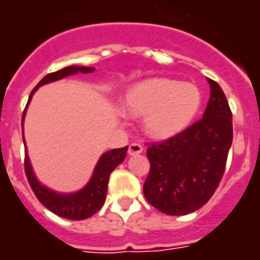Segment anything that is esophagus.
Listing matches in <instances>:
<instances>
[{"label": "esophagus", "mask_w": 260, "mask_h": 260, "mask_svg": "<svg viewBox=\"0 0 260 260\" xmlns=\"http://www.w3.org/2000/svg\"><path fill=\"white\" fill-rule=\"evenodd\" d=\"M144 152V148H142V145L137 144V142H133V144L128 145V154L130 156H137V154H140V153Z\"/></svg>", "instance_id": "34e87169"}]
</instances>
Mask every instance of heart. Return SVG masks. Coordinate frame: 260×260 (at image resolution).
<instances>
[{
	"label": "heart",
	"mask_w": 260,
	"mask_h": 260,
	"mask_svg": "<svg viewBox=\"0 0 260 260\" xmlns=\"http://www.w3.org/2000/svg\"><path fill=\"white\" fill-rule=\"evenodd\" d=\"M202 92L191 82L150 78L138 82L126 94V107L145 116V130L157 138L175 136L190 126L202 106Z\"/></svg>",
	"instance_id": "b5f03b06"
}]
</instances>
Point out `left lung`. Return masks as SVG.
I'll use <instances>...</instances> for the list:
<instances>
[{
  "instance_id": "obj_1",
  "label": "left lung",
  "mask_w": 260,
  "mask_h": 260,
  "mask_svg": "<svg viewBox=\"0 0 260 260\" xmlns=\"http://www.w3.org/2000/svg\"><path fill=\"white\" fill-rule=\"evenodd\" d=\"M210 99L202 119L149 145L144 195L168 216L188 214L212 198L224 175L233 140L232 111L221 86L207 78Z\"/></svg>"
}]
</instances>
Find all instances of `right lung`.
Masks as SVG:
<instances>
[{
  "instance_id": "1",
  "label": "right lung",
  "mask_w": 260,
  "mask_h": 260,
  "mask_svg": "<svg viewBox=\"0 0 260 260\" xmlns=\"http://www.w3.org/2000/svg\"><path fill=\"white\" fill-rule=\"evenodd\" d=\"M94 68H85V66H68L63 69L54 72V73L47 74L39 81V84L34 88V90L29 94L28 99L27 107L29 102H31L32 94L35 93V90L39 86L48 84V82L57 81L61 78H65L70 74L77 73H90L93 72ZM25 107V110H27ZM25 110L23 112V119H21V127L24 123V116H25ZM24 141V138H23ZM126 152H127V146L119 149H112L108 150L103 154L100 160L98 161L94 167L93 175L82 190L73 192V194H59L55 191L50 190L36 179L34 171H32L31 162L28 158V154H25V160H24V168H25V175H27L28 183L31 186L34 194L36 198L39 199L40 203L44 207H47L50 212L55 213L57 216L68 218V220H85L88 217L93 216L94 213L100 210L103 203L106 201V194H107L108 187V179L110 175L116 167L119 166L120 162L123 161L126 157Z\"/></svg>"
}]
</instances>
